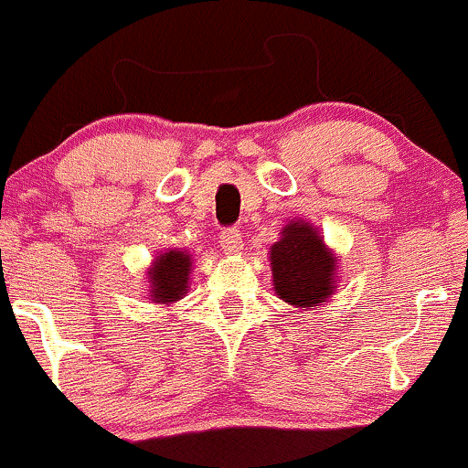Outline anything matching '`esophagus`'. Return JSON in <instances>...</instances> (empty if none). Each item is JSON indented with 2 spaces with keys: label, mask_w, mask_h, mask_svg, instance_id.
Masks as SVG:
<instances>
[{
  "label": "esophagus",
  "mask_w": 468,
  "mask_h": 468,
  "mask_svg": "<svg viewBox=\"0 0 468 468\" xmlns=\"http://www.w3.org/2000/svg\"><path fill=\"white\" fill-rule=\"evenodd\" d=\"M219 246H222V250L227 252V255H239L241 249H244L239 230L238 229L222 230V235H219Z\"/></svg>",
  "instance_id": "1"
}]
</instances>
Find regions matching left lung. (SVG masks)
I'll return each mask as SVG.
<instances>
[{
    "label": "left lung",
    "mask_w": 468,
    "mask_h": 468,
    "mask_svg": "<svg viewBox=\"0 0 468 468\" xmlns=\"http://www.w3.org/2000/svg\"><path fill=\"white\" fill-rule=\"evenodd\" d=\"M272 288L297 310H314L330 302L338 279L336 252L327 249L319 229L303 218L288 219L282 238L271 246Z\"/></svg>",
    "instance_id": "left-lung-1"
}]
</instances>
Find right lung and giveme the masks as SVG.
Returning a JSON list of instances; mask_svg holds the SVG:
<instances>
[{
    "instance_id": "obj_1",
    "label": "right lung",
    "mask_w": 468,
    "mask_h": 468,
    "mask_svg": "<svg viewBox=\"0 0 468 468\" xmlns=\"http://www.w3.org/2000/svg\"><path fill=\"white\" fill-rule=\"evenodd\" d=\"M193 260L189 250L166 249L154 257L152 266L147 268V297L155 305L169 308L189 292Z\"/></svg>"
}]
</instances>
